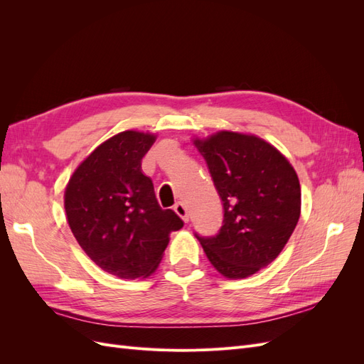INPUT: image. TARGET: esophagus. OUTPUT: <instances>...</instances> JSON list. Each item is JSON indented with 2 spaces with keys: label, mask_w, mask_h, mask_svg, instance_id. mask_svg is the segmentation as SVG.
Returning <instances> with one entry per match:
<instances>
[{
  "label": "esophagus",
  "mask_w": 364,
  "mask_h": 364,
  "mask_svg": "<svg viewBox=\"0 0 364 364\" xmlns=\"http://www.w3.org/2000/svg\"><path fill=\"white\" fill-rule=\"evenodd\" d=\"M174 211H176V214H178L185 223H188V220H190V215H188V211H186V206L182 203V202H179V203H176L174 205Z\"/></svg>",
  "instance_id": "obj_1"
}]
</instances>
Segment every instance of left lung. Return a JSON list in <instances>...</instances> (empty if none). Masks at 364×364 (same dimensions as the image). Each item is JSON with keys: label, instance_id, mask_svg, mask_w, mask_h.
I'll return each mask as SVG.
<instances>
[{"label": "left lung", "instance_id": "1", "mask_svg": "<svg viewBox=\"0 0 364 364\" xmlns=\"http://www.w3.org/2000/svg\"><path fill=\"white\" fill-rule=\"evenodd\" d=\"M223 202V225L197 240L218 273L247 278L277 258L301 215V185L279 150L255 136L222 130L194 139Z\"/></svg>", "mask_w": 364, "mask_h": 364}]
</instances>
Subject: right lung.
Instances as JSON below:
<instances>
[{
  "instance_id": "obj_1",
  "label": "right lung",
  "mask_w": 364,
  "mask_h": 364,
  "mask_svg": "<svg viewBox=\"0 0 364 364\" xmlns=\"http://www.w3.org/2000/svg\"><path fill=\"white\" fill-rule=\"evenodd\" d=\"M156 141L126 130L98 146L73 173L65 190V213L77 243L98 267L121 279L155 272L171 230L183 226L162 209L141 161Z\"/></svg>"
}]
</instances>
